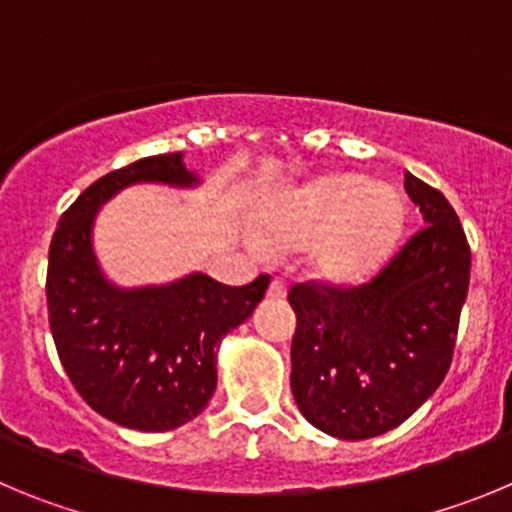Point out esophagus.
Here are the masks:
<instances>
[{
	"label": "esophagus",
	"mask_w": 512,
	"mask_h": 512,
	"mask_svg": "<svg viewBox=\"0 0 512 512\" xmlns=\"http://www.w3.org/2000/svg\"><path fill=\"white\" fill-rule=\"evenodd\" d=\"M267 296H270V298H285V283H283V280H280V278L270 280Z\"/></svg>",
	"instance_id": "obj_1"
}]
</instances>
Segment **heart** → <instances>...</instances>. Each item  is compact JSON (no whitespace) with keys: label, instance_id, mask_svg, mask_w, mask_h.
I'll return each mask as SVG.
<instances>
[{"label":"heart","instance_id":"b5f03b06","mask_svg":"<svg viewBox=\"0 0 512 512\" xmlns=\"http://www.w3.org/2000/svg\"><path fill=\"white\" fill-rule=\"evenodd\" d=\"M260 245L290 252L316 242L313 270L336 285L375 273L398 245L403 201L398 191L342 173L280 191L260 214Z\"/></svg>","mask_w":512,"mask_h":512}]
</instances>
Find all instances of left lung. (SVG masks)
I'll return each mask as SVG.
<instances>
[{
	"mask_svg": "<svg viewBox=\"0 0 512 512\" xmlns=\"http://www.w3.org/2000/svg\"><path fill=\"white\" fill-rule=\"evenodd\" d=\"M418 229L362 285L296 283L290 390L311 426L359 441L400 426L451 365L472 252L444 193L405 173Z\"/></svg>",
	"mask_w": 512,
	"mask_h": 512,
	"instance_id": "left-lung-1",
	"label": "left lung"
}]
</instances>
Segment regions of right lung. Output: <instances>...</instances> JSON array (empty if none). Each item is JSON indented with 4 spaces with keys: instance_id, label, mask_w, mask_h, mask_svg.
<instances>
[{
    "instance_id": "right-lung-1",
    "label": "right lung",
    "mask_w": 512,
    "mask_h": 512,
    "mask_svg": "<svg viewBox=\"0 0 512 512\" xmlns=\"http://www.w3.org/2000/svg\"><path fill=\"white\" fill-rule=\"evenodd\" d=\"M132 183L196 186L181 153L153 155L91 183L66 211L48 252V319L66 375L109 421L170 431L199 416L216 390V349L265 296L270 275L224 285L191 273L168 285L109 283L91 247L96 211Z\"/></svg>"
}]
</instances>
